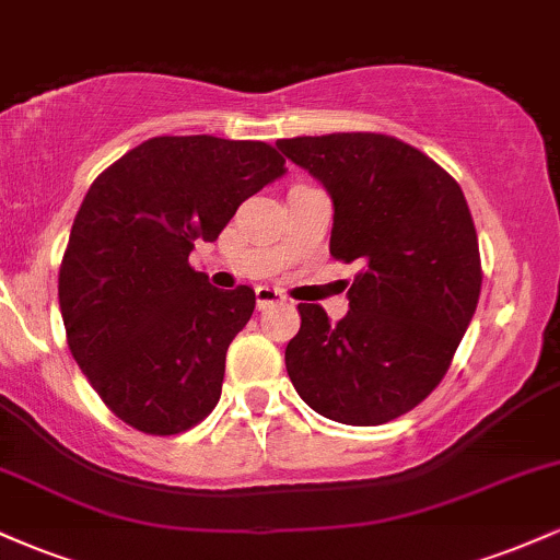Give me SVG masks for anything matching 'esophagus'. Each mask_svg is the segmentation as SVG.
Segmentation results:
<instances>
[{
  "label": "esophagus",
  "mask_w": 560,
  "mask_h": 560,
  "mask_svg": "<svg viewBox=\"0 0 560 560\" xmlns=\"http://www.w3.org/2000/svg\"><path fill=\"white\" fill-rule=\"evenodd\" d=\"M255 298H258V307L262 311V307H268V305H273V302L284 300V294H281L279 289H273V287H258V289H255Z\"/></svg>",
  "instance_id": "34e87169"
}]
</instances>
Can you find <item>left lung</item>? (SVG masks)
I'll use <instances>...</instances> for the list:
<instances>
[{"label": "left lung", "mask_w": 560, "mask_h": 560, "mask_svg": "<svg viewBox=\"0 0 560 560\" xmlns=\"http://www.w3.org/2000/svg\"><path fill=\"white\" fill-rule=\"evenodd\" d=\"M276 147L329 191L334 258L361 262L342 320L300 302L287 374L326 419L387 423L442 382L477 311L479 242L464 191L432 158L384 133Z\"/></svg>", "instance_id": "obj_1"}]
</instances>
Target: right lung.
Here are the masks:
<instances>
[{"instance_id":"right-lung-1","label":"right lung","mask_w":560,"mask_h":560,"mask_svg":"<svg viewBox=\"0 0 560 560\" xmlns=\"http://www.w3.org/2000/svg\"><path fill=\"white\" fill-rule=\"evenodd\" d=\"M287 173L266 141L155 137L89 186L60 266L68 347L128 427L178 434L215 408L255 292L189 266L247 197Z\"/></svg>"}]
</instances>
